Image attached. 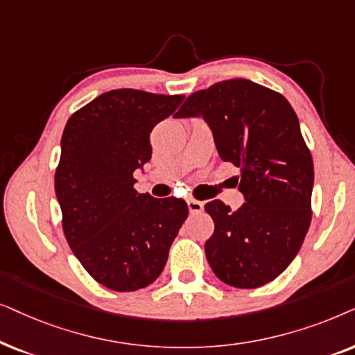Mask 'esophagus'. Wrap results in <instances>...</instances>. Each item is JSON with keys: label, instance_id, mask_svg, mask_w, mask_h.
<instances>
[{"label": "esophagus", "instance_id": "obj_1", "mask_svg": "<svg viewBox=\"0 0 355 355\" xmlns=\"http://www.w3.org/2000/svg\"><path fill=\"white\" fill-rule=\"evenodd\" d=\"M187 205H188V209H190L191 214H198V212H201L202 207H205V205L198 200H188Z\"/></svg>", "mask_w": 355, "mask_h": 355}]
</instances>
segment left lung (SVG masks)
Returning a JSON list of instances; mask_svg holds the SVG:
<instances>
[{
	"instance_id": "1",
	"label": "left lung",
	"mask_w": 355,
	"mask_h": 355,
	"mask_svg": "<svg viewBox=\"0 0 355 355\" xmlns=\"http://www.w3.org/2000/svg\"><path fill=\"white\" fill-rule=\"evenodd\" d=\"M177 118L209 123L224 162L240 168L237 211L220 200L205 206L214 234L206 258L225 284L254 289L292 263L311 222L313 159L299 118L282 94L248 79H229L188 96Z\"/></svg>"
}]
</instances>
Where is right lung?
Here are the masks:
<instances>
[{
  "label": "right lung",
  "mask_w": 355,
  "mask_h": 355,
  "mask_svg": "<svg viewBox=\"0 0 355 355\" xmlns=\"http://www.w3.org/2000/svg\"><path fill=\"white\" fill-rule=\"evenodd\" d=\"M185 96L115 89L76 110L61 136L55 193L76 258L116 292L153 284L188 217L178 198L135 190L133 172L150 159V131Z\"/></svg>",
  "instance_id": "add662e5"
}]
</instances>
